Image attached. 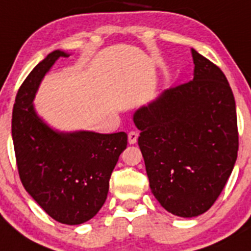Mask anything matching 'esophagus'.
Listing matches in <instances>:
<instances>
[{
	"label": "esophagus",
	"mask_w": 251,
	"mask_h": 251,
	"mask_svg": "<svg viewBox=\"0 0 251 251\" xmlns=\"http://www.w3.org/2000/svg\"><path fill=\"white\" fill-rule=\"evenodd\" d=\"M137 139H138V133L136 130H130L128 133V142H129V145H134L137 143Z\"/></svg>",
	"instance_id": "1"
}]
</instances>
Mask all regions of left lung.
I'll list each match as a JSON object with an SVG mask.
<instances>
[{
	"label": "left lung",
	"mask_w": 251,
	"mask_h": 251,
	"mask_svg": "<svg viewBox=\"0 0 251 251\" xmlns=\"http://www.w3.org/2000/svg\"><path fill=\"white\" fill-rule=\"evenodd\" d=\"M194 79L133 114L150 187L171 214L195 217L214 205L234 168L238 121L227 79L191 49Z\"/></svg>",
	"instance_id": "left-lung-1"
}]
</instances>
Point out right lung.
<instances>
[{
    "mask_svg": "<svg viewBox=\"0 0 251 251\" xmlns=\"http://www.w3.org/2000/svg\"><path fill=\"white\" fill-rule=\"evenodd\" d=\"M55 50L40 61L17 92L12 112V141L21 182L54 220L80 225L98 214L127 133L59 132L37 115L34 99L40 83L59 57Z\"/></svg>",
    "mask_w": 251,
    "mask_h": 251,
    "instance_id": "obj_1",
    "label": "right lung"
}]
</instances>
